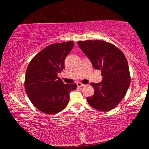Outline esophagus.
<instances>
[{
	"label": "esophagus",
	"mask_w": 149,
	"mask_h": 149,
	"mask_svg": "<svg viewBox=\"0 0 149 149\" xmlns=\"http://www.w3.org/2000/svg\"><path fill=\"white\" fill-rule=\"evenodd\" d=\"M77 87H84L85 86V85L83 84L82 83H81V82H77Z\"/></svg>",
	"instance_id": "34e87169"
}]
</instances>
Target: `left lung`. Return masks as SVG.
<instances>
[{"instance_id":"left-lung-1","label":"left lung","mask_w":149,"mask_h":149,"mask_svg":"<svg viewBox=\"0 0 149 149\" xmlns=\"http://www.w3.org/2000/svg\"><path fill=\"white\" fill-rule=\"evenodd\" d=\"M77 44L93 67L101 70L103 77L100 84H91L95 93L87 98L88 103L100 111L114 109L125 97L131 82L124 54L115 45L100 40L80 41Z\"/></svg>"}]
</instances>
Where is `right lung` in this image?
Instances as JSON below:
<instances>
[{
  "label": "right lung",
  "mask_w": 149,
  "mask_h": 149,
  "mask_svg": "<svg viewBox=\"0 0 149 149\" xmlns=\"http://www.w3.org/2000/svg\"><path fill=\"white\" fill-rule=\"evenodd\" d=\"M74 45L72 41L49 45L33 58L27 68L26 92L32 104L42 112L54 114L64 109L70 93L76 89V84H64L58 77Z\"/></svg>",
  "instance_id": "1"
}]
</instances>
